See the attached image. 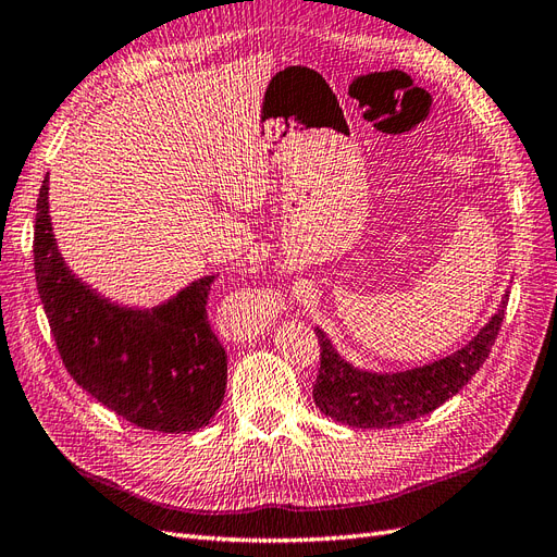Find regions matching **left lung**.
I'll return each instance as SVG.
<instances>
[{"label":"left lung","mask_w":557,"mask_h":557,"mask_svg":"<svg viewBox=\"0 0 557 557\" xmlns=\"http://www.w3.org/2000/svg\"><path fill=\"white\" fill-rule=\"evenodd\" d=\"M508 294L495 317L481 329L467 347L426 367L404 373H367L338 357L322 329H314L320 341V371L312 385V399L324 416L336 422L385 429L406 424L436 410L462 389L473 373L483 367L506 314Z\"/></svg>","instance_id":"8db88e82"}]
</instances>
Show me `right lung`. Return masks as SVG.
Masks as SVG:
<instances>
[{"label":"right lung","mask_w":557,"mask_h":557,"mask_svg":"<svg viewBox=\"0 0 557 557\" xmlns=\"http://www.w3.org/2000/svg\"><path fill=\"white\" fill-rule=\"evenodd\" d=\"M35 275L67 373L102 406L139 429L194 432L224 401L228 357L208 322L214 275L153 310L111 306L62 261L49 219V177L35 221Z\"/></svg>","instance_id":"obj_1"}]
</instances>
